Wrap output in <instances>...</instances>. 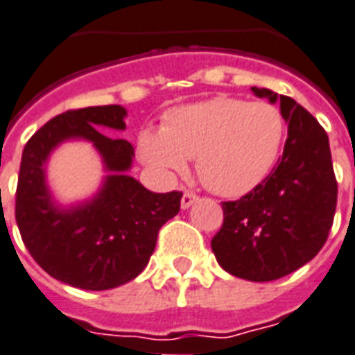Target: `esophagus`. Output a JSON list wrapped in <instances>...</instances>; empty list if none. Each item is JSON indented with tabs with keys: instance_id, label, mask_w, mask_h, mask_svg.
I'll return each instance as SVG.
<instances>
[{
	"instance_id": "esophagus-1",
	"label": "esophagus",
	"mask_w": 355,
	"mask_h": 355,
	"mask_svg": "<svg viewBox=\"0 0 355 355\" xmlns=\"http://www.w3.org/2000/svg\"><path fill=\"white\" fill-rule=\"evenodd\" d=\"M196 200H198V196H196L194 192L185 191L183 192V198H181V207H183V209H189Z\"/></svg>"
}]
</instances>
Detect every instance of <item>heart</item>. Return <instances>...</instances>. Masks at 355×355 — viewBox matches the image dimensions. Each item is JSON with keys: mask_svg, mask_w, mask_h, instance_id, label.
I'll return each instance as SVG.
<instances>
[{"mask_svg": "<svg viewBox=\"0 0 355 355\" xmlns=\"http://www.w3.org/2000/svg\"><path fill=\"white\" fill-rule=\"evenodd\" d=\"M284 139L286 119L273 104L214 97L172 110L163 130H143L137 152L163 178L183 174L196 157L207 189L242 196L273 170Z\"/></svg>", "mask_w": 355, "mask_h": 355, "instance_id": "obj_1", "label": "heart"}]
</instances>
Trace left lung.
Listing matches in <instances>:
<instances>
[{
	"label": "left lung",
	"mask_w": 355,
	"mask_h": 355,
	"mask_svg": "<svg viewBox=\"0 0 355 355\" xmlns=\"http://www.w3.org/2000/svg\"><path fill=\"white\" fill-rule=\"evenodd\" d=\"M280 101L288 123L284 154L262 183L236 201H223V223L211 242L227 273L269 282L310 262L326 243L337 205V180L324 128L286 95L251 87Z\"/></svg>",
	"instance_id": "1"
}]
</instances>
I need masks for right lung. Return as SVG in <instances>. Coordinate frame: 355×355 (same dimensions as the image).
I'll use <instances>...</instances> for the list:
<instances>
[{"instance_id": "1", "label": "right lung", "mask_w": 355, "mask_h": 355, "mask_svg": "<svg viewBox=\"0 0 355 355\" xmlns=\"http://www.w3.org/2000/svg\"><path fill=\"white\" fill-rule=\"evenodd\" d=\"M117 104L69 110L27 141L16 189V223L25 248L45 273L80 290H112L135 279L154 253L159 229L180 212L183 192L155 194L124 172L133 146L98 128L124 130ZM67 138H87L112 174L95 200L69 211L52 205L43 164Z\"/></svg>"}]
</instances>
